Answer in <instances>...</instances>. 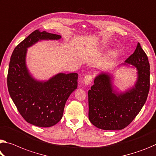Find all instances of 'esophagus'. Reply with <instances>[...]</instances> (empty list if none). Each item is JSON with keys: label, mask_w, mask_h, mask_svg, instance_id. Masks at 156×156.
Here are the masks:
<instances>
[{"label": "esophagus", "mask_w": 156, "mask_h": 156, "mask_svg": "<svg viewBox=\"0 0 156 156\" xmlns=\"http://www.w3.org/2000/svg\"><path fill=\"white\" fill-rule=\"evenodd\" d=\"M93 80V77L92 76L90 75V74H88V75L85 76V79H84V82H85V85H90L91 83Z\"/></svg>", "instance_id": "1"}]
</instances>
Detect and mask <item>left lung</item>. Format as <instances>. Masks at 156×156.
Returning <instances> with one entry per match:
<instances>
[{
	"mask_svg": "<svg viewBox=\"0 0 156 156\" xmlns=\"http://www.w3.org/2000/svg\"><path fill=\"white\" fill-rule=\"evenodd\" d=\"M125 62L137 68L138 78L133 88L124 93H117L113 90L111 76L101 73L95 78L94 84L88 91L89 119L101 129H123L133 122L147 101L150 65L140 43Z\"/></svg>",
	"mask_w": 156,
	"mask_h": 156,
	"instance_id": "1",
	"label": "left lung"
}]
</instances>
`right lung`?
<instances>
[{"mask_svg": "<svg viewBox=\"0 0 156 156\" xmlns=\"http://www.w3.org/2000/svg\"><path fill=\"white\" fill-rule=\"evenodd\" d=\"M60 35L36 30L18 44L12 54L7 73L9 94L25 120L39 127H51L61 120L69 96L78 87V73H58L46 82L37 81L26 65L27 48L42 39Z\"/></svg>", "mask_w": 156, "mask_h": 156, "instance_id": "1", "label": "right lung"}]
</instances>
